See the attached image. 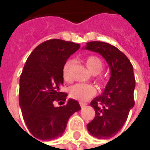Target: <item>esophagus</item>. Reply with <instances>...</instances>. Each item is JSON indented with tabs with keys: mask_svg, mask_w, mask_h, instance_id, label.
<instances>
[{
	"mask_svg": "<svg viewBox=\"0 0 150 150\" xmlns=\"http://www.w3.org/2000/svg\"><path fill=\"white\" fill-rule=\"evenodd\" d=\"M79 104H80V107H81L82 108H83V107H85V106L87 105V104H85V103H79Z\"/></svg>",
	"mask_w": 150,
	"mask_h": 150,
	"instance_id": "34e87169",
	"label": "esophagus"
}]
</instances>
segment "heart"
I'll list each match as a JSON object with an SVG mask.
<instances>
[{
	"label": "heart",
	"mask_w": 150,
	"mask_h": 150,
	"mask_svg": "<svg viewBox=\"0 0 150 150\" xmlns=\"http://www.w3.org/2000/svg\"><path fill=\"white\" fill-rule=\"evenodd\" d=\"M72 61L68 60L62 67V78L66 81H69L71 79V68ZM85 65L89 71L93 75H97L102 71L104 68V63L97 56H89L85 59ZM100 83H103L104 80L102 79H99ZM96 93V88L91 85L84 84V83H77L71 86L69 88V96L72 99L80 102H85L93 97Z\"/></svg>",
	"instance_id": "b5f03b06"
}]
</instances>
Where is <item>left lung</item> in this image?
<instances>
[{
    "instance_id": "1",
    "label": "left lung",
    "mask_w": 150,
    "mask_h": 150,
    "mask_svg": "<svg viewBox=\"0 0 150 150\" xmlns=\"http://www.w3.org/2000/svg\"><path fill=\"white\" fill-rule=\"evenodd\" d=\"M83 49L100 54L110 68V79L103 93L91 102L96 116L87 125L95 137L109 138L121 129L135 104L133 67L125 54L109 43L91 42Z\"/></svg>"
}]
</instances>
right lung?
<instances>
[{
  "instance_id": "right-lung-1",
  "label": "right lung",
  "mask_w": 150,
  "mask_h": 150,
  "mask_svg": "<svg viewBox=\"0 0 150 150\" xmlns=\"http://www.w3.org/2000/svg\"><path fill=\"white\" fill-rule=\"evenodd\" d=\"M79 48L77 43L50 39L28 57L20 77L19 104L26 126L36 138L46 141L61 137L69 118L81 109L73 99L61 107L54 105V101H66L67 94L59 89L63 83L62 67Z\"/></svg>"
}]
</instances>
